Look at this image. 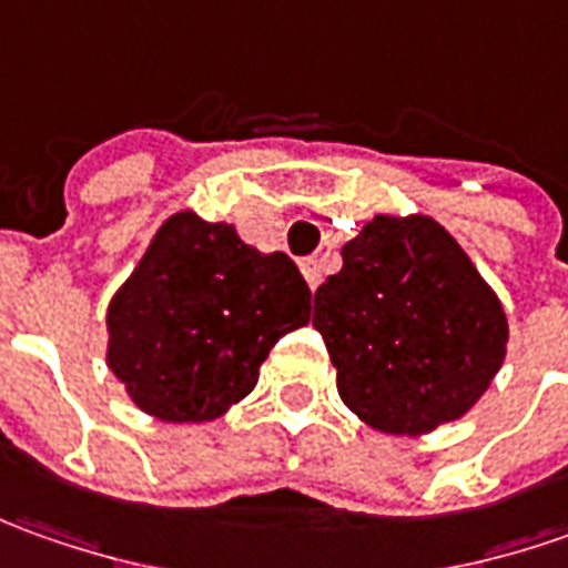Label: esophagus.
<instances>
[{
    "mask_svg": "<svg viewBox=\"0 0 568 568\" xmlns=\"http://www.w3.org/2000/svg\"><path fill=\"white\" fill-rule=\"evenodd\" d=\"M302 273L311 288H317V285H321V261H317V257H307V261H302Z\"/></svg>",
    "mask_w": 568,
    "mask_h": 568,
    "instance_id": "obj_1",
    "label": "esophagus"
}]
</instances>
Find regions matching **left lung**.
<instances>
[{"mask_svg":"<svg viewBox=\"0 0 568 568\" xmlns=\"http://www.w3.org/2000/svg\"><path fill=\"white\" fill-rule=\"evenodd\" d=\"M343 402L386 434L462 418L506 355L490 285L430 216H374L314 295Z\"/></svg>","mask_w":568,"mask_h":568,"instance_id":"1","label":"left lung"}]
</instances>
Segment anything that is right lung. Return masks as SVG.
I'll use <instances>...</instances> for the list:
<instances>
[{
	"mask_svg": "<svg viewBox=\"0 0 568 568\" xmlns=\"http://www.w3.org/2000/svg\"><path fill=\"white\" fill-rule=\"evenodd\" d=\"M307 321L311 288L285 254L179 213L109 304V367L153 418L210 420L245 399L270 348Z\"/></svg>",
	"mask_w": 568,
	"mask_h": 568,
	"instance_id": "1",
	"label": "right lung"
}]
</instances>
